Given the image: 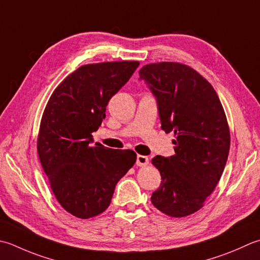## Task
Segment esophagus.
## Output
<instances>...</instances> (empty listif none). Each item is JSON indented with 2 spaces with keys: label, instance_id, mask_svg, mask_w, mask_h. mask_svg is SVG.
Returning a JSON list of instances; mask_svg holds the SVG:
<instances>
[{
  "label": "esophagus",
  "instance_id": "esophagus-1",
  "mask_svg": "<svg viewBox=\"0 0 260 260\" xmlns=\"http://www.w3.org/2000/svg\"><path fill=\"white\" fill-rule=\"evenodd\" d=\"M149 164V157L145 156V155H141V154H137L136 156V165L139 167H144Z\"/></svg>",
  "mask_w": 260,
  "mask_h": 260
}]
</instances>
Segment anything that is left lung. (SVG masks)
<instances>
[{"mask_svg":"<svg viewBox=\"0 0 260 260\" xmlns=\"http://www.w3.org/2000/svg\"><path fill=\"white\" fill-rule=\"evenodd\" d=\"M140 78L155 95L161 128L176 136L174 155L152 159L161 184L151 202L168 216L190 215L204 206L224 170L230 150L224 109L211 83L188 65L147 64Z\"/></svg>","mask_w":260,"mask_h":260,"instance_id":"obj_1","label":"left lung"}]
</instances>
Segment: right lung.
I'll use <instances>...</instances> for the list:
<instances>
[{
  "label": "right lung",
  "instance_id": "right-lung-1",
  "mask_svg": "<svg viewBox=\"0 0 260 260\" xmlns=\"http://www.w3.org/2000/svg\"><path fill=\"white\" fill-rule=\"evenodd\" d=\"M137 60L80 66L50 95L40 120L37 151L56 200L79 218L110 205L117 182L136 161L133 150L92 143L106 107L133 75Z\"/></svg>",
  "mask_w": 260,
  "mask_h": 260
}]
</instances>
